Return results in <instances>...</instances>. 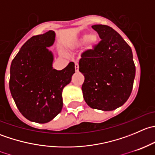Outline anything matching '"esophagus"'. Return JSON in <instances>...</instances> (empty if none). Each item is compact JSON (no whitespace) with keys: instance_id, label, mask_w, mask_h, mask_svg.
Masks as SVG:
<instances>
[{"instance_id":"34e87169","label":"esophagus","mask_w":155,"mask_h":155,"mask_svg":"<svg viewBox=\"0 0 155 155\" xmlns=\"http://www.w3.org/2000/svg\"><path fill=\"white\" fill-rule=\"evenodd\" d=\"M75 70H76V72L79 71V64L77 63L75 64Z\"/></svg>"}]
</instances>
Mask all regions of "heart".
Returning <instances> with one entry per match:
<instances>
[{
  "instance_id": "obj_1",
  "label": "heart",
  "mask_w": 155,
  "mask_h": 155,
  "mask_svg": "<svg viewBox=\"0 0 155 155\" xmlns=\"http://www.w3.org/2000/svg\"><path fill=\"white\" fill-rule=\"evenodd\" d=\"M98 42V37L97 34H92L88 35L87 34H82L75 42V45L76 46H81L85 43L86 48L89 51H92L94 49L95 46Z\"/></svg>"
}]
</instances>
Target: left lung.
<instances>
[{
	"label": "left lung",
	"mask_w": 155,
	"mask_h": 155,
	"mask_svg": "<svg viewBox=\"0 0 155 155\" xmlns=\"http://www.w3.org/2000/svg\"><path fill=\"white\" fill-rule=\"evenodd\" d=\"M91 28L102 40L92 51L82 53L79 71L85 76L82 90L92 109L112 111L129 98L135 79L132 49L112 28L94 25Z\"/></svg>",
	"instance_id": "1"
}]
</instances>
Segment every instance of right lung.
Segmentation results:
<instances>
[{"instance_id": "obj_1", "label": "right lung", "mask_w": 155, "mask_h": 155, "mask_svg": "<svg viewBox=\"0 0 155 155\" xmlns=\"http://www.w3.org/2000/svg\"><path fill=\"white\" fill-rule=\"evenodd\" d=\"M54 40L53 31L34 36L21 46L10 66V90L15 105L25 118L40 124L60 113L62 91L75 73L73 62L61 70L53 68L54 55L48 47Z\"/></svg>"}]
</instances>
